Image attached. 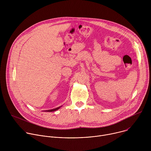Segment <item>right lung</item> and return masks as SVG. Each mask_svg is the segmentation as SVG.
<instances>
[{"mask_svg":"<svg viewBox=\"0 0 151 151\" xmlns=\"http://www.w3.org/2000/svg\"><path fill=\"white\" fill-rule=\"evenodd\" d=\"M61 107V106H60V107H57V108H55V109H51V110H47V111H45V112H54V111H55L59 109Z\"/></svg>","mask_w":151,"mask_h":151,"instance_id":"right-lung-1","label":"right lung"}]
</instances>
